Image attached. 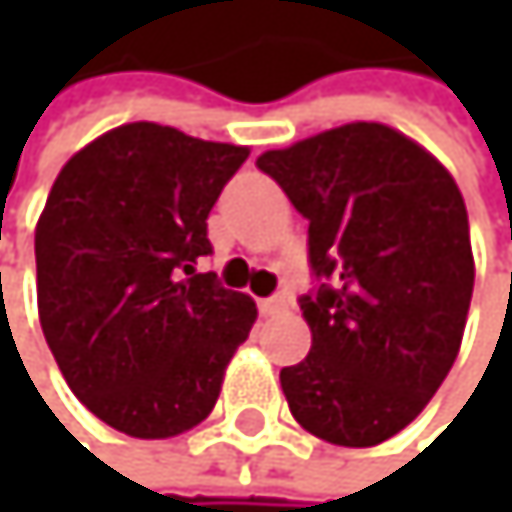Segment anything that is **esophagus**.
<instances>
[{
    "label": "esophagus",
    "instance_id": "obj_1",
    "mask_svg": "<svg viewBox=\"0 0 512 512\" xmlns=\"http://www.w3.org/2000/svg\"><path fill=\"white\" fill-rule=\"evenodd\" d=\"M288 304H291V298H288L285 291H279V294H273V298H264L258 307H261V313H264V316H270V313H279V310H285Z\"/></svg>",
    "mask_w": 512,
    "mask_h": 512
}]
</instances>
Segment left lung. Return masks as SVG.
<instances>
[{
	"label": "left lung",
	"mask_w": 512,
	"mask_h": 512,
	"mask_svg": "<svg viewBox=\"0 0 512 512\" xmlns=\"http://www.w3.org/2000/svg\"><path fill=\"white\" fill-rule=\"evenodd\" d=\"M258 168L310 221L316 288L301 298L313 347L279 371L294 421L368 448L415 421L461 350L473 298L467 205L411 137L350 122Z\"/></svg>",
	"instance_id": "8db88e82"
}]
</instances>
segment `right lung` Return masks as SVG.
I'll return each mask as SVG.
<instances>
[{
  "label": "right lung",
  "mask_w": 512,
  "mask_h": 512,
  "mask_svg": "<svg viewBox=\"0 0 512 512\" xmlns=\"http://www.w3.org/2000/svg\"><path fill=\"white\" fill-rule=\"evenodd\" d=\"M248 147L156 122L119 125L57 174L36 224L48 350L76 399L134 439L211 415L258 307L196 264L208 214Z\"/></svg>",
  "instance_id": "right-lung-1"
}]
</instances>
